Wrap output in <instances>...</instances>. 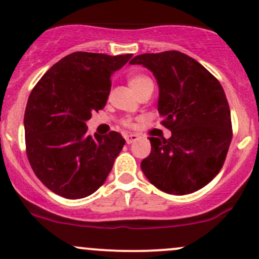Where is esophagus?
<instances>
[{"label":"esophagus","instance_id":"1","mask_svg":"<svg viewBox=\"0 0 259 259\" xmlns=\"http://www.w3.org/2000/svg\"><path fill=\"white\" fill-rule=\"evenodd\" d=\"M138 135L137 134H126L125 135V140H126L127 144H132V143H134L135 140H138Z\"/></svg>","mask_w":259,"mask_h":259}]
</instances>
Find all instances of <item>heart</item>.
I'll return each instance as SVG.
<instances>
[{"instance_id":"obj_1","label":"heart","mask_w":259,"mask_h":259,"mask_svg":"<svg viewBox=\"0 0 259 259\" xmlns=\"http://www.w3.org/2000/svg\"><path fill=\"white\" fill-rule=\"evenodd\" d=\"M127 83L135 94L140 93L143 89L148 88V86H153V81L144 74H132L127 77ZM124 125L130 126L132 122H130V120H124Z\"/></svg>"}]
</instances>
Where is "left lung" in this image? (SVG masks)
<instances>
[{
  "label": "left lung",
  "instance_id": "obj_1",
  "mask_svg": "<svg viewBox=\"0 0 259 259\" xmlns=\"http://www.w3.org/2000/svg\"><path fill=\"white\" fill-rule=\"evenodd\" d=\"M132 65L150 70L159 85L158 110L169 139L149 138L151 151L143 173L158 189L184 195L205 187L219 173L232 140L231 110L219 81L179 51L138 55Z\"/></svg>",
  "mask_w": 259,
  "mask_h": 259
}]
</instances>
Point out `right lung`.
<instances>
[{
    "label": "right lung",
    "mask_w": 259,
    "mask_h": 259,
    "mask_svg": "<svg viewBox=\"0 0 259 259\" xmlns=\"http://www.w3.org/2000/svg\"><path fill=\"white\" fill-rule=\"evenodd\" d=\"M133 55L77 51L38 80L26 105V153L33 173L51 192L80 199L99 189L125 139L117 132L88 135L86 121L104 109L111 75Z\"/></svg>",
    "instance_id": "1"
}]
</instances>
